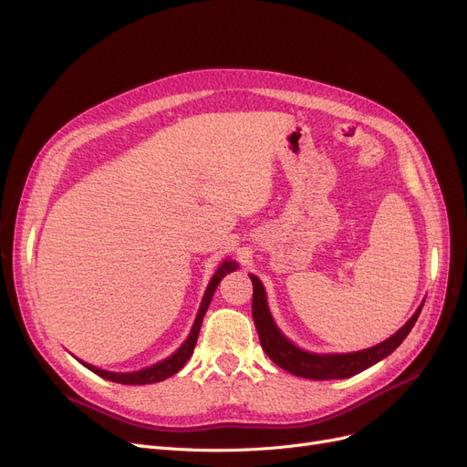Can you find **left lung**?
Wrapping results in <instances>:
<instances>
[{"instance_id":"1","label":"left lung","mask_w":467,"mask_h":467,"mask_svg":"<svg viewBox=\"0 0 467 467\" xmlns=\"http://www.w3.org/2000/svg\"><path fill=\"white\" fill-rule=\"evenodd\" d=\"M250 278L254 284L252 314H254V322H255V327L259 333L263 350L266 352L268 358H271L278 367H282V369H285L287 373L296 375V377H303V379H312V380L348 379L352 375L361 373L363 369H367V367L375 365L377 361L384 359L405 340V337L409 335V331L412 329L416 320H419L420 310L424 306V305H420L419 310L412 314L410 320L396 335H391L389 338H386L377 347H371V348L361 350V352H354V354H327V356L310 354V352L297 348L296 345H291V342L280 333V329L273 322L271 312H268L265 289H263L259 278L254 275H250Z\"/></svg>"}]
</instances>
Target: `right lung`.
Segmentation results:
<instances>
[{
    "mask_svg": "<svg viewBox=\"0 0 467 467\" xmlns=\"http://www.w3.org/2000/svg\"><path fill=\"white\" fill-rule=\"evenodd\" d=\"M238 265L234 261H225L223 265H221L217 268V273L213 275V278L210 280L208 284V289L204 293V299L201 303V308H199V314H196V320H194V326L187 337V340L183 342V345L171 354L170 358H166L164 361L153 365V367H147V369H141V371H136V373H109V371H102L98 369V367L94 365H88V363H83L87 369H90L92 373L100 375L102 379H108L111 382H119V384H153V382H161L171 375H176L182 367L187 363V359L191 358L192 350H194V345H196V338H199V331H201V326H202V320H204V314L212 303V297L215 293V287L219 285V282L223 280L225 275L236 271Z\"/></svg>",
    "mask_w": 467,
    "mask_h": 467,
    "instance_id": "obj_1",
    "label": "right lung"
}]
</instances>
